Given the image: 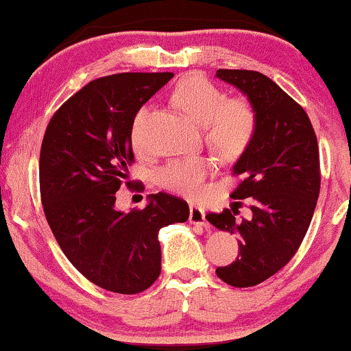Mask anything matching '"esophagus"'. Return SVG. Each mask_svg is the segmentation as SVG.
Segmentation results:
<instances>
[{"label": "esophagus", "mask_w": 351, "mask_h": 351, "mask_svg": "<svg viewBox=\"0 0 351 351\" xmlns=\"http://www.w3.org/2000/svg\"><path fill=\"white\" fill-rule=\"evenodd\" d=\"M189 221L192 224H197V226H202V227H206L208 229L210 223L208 219H206V213L199 206L195 205H191L189 206Z\"/></svg>", "instance_id": "1"}]
</instances>
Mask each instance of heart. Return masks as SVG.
Instances as JSON below:
<instances>
[{
  "mask_svg": "<svg viewBox=\"0 0 351 351\" xmlns=\"http://www.w3.org/2000/svg\"><path fill=\"white\" fill-rule=\"evenodd\" d=\"M175 105L205 125L206 140L224 159H237L253 141L258 117L246 100H229L224 90L202 76H187L178 84L171 95ZM147 108H141L133 119L130 138L133 146L143 145V124ZM213 162L202 156L180 157L156 171L157 184L187 199H197L204 192L205 180L213 173Z\"/></svg>",
  "mask_w": 351,
  "mask_h": 351,
  "instance_id": "1",
  "label": "heart"
}]
</instances>
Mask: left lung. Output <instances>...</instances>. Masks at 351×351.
Returning <instances> with one entry per match:
<instances>
[{
  "label": "left lung",
  "mask_w": 351,
  "mask_h": 351,
  "mask_svg": "<svg viewBox=\"0 0 351 351\" xmlns=\"http://www.w3.org/2000/svg\"><path fill=\"white\" fill-rule=\"evenodd\" d=\"M216 77L239 88L258 117L253 141L232 169L241 176L232 197L250 199L253 216L237 219L229 210L206 215L216 229L240 239L239 258L216 275L248 288L285 267L307 234L322 181L318 143L302 106L263 73L218 70Z\"/></svg>",
  "instance_id": "left-lung-1"
}]
</instances>
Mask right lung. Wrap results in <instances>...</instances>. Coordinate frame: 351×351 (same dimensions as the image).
Returning <instances> with one entry per match:
<instances>
[{
  "instance_id": "right-lung-1",
  "label": "right lung",
  "mask_w": 351,
  "mask_h": 351,
  "mask_svg": "<svg viewBox=\"0 0 351 351\" xmlns=\"http://www.w3.org/2000/svg\"><path fill=\"white\" fill-rule=\"evenodd\" d=\"M173 73H121L95 79L49 122L39 156L44 213L68 261L87 280L136 294L160 275L159 230L186 223L189 206L164 194L143 210L116 208L133 162L130 130L140 108Z\"/></svg>"
}]
</instances>
